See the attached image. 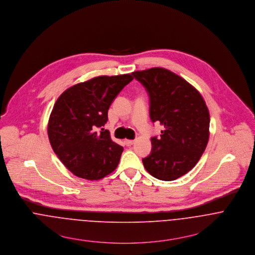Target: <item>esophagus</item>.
<instances>
[{
    "instance_id": "esophagus-1",
    "label": "esophagus",
    "mask_w": 255,
    "mask_h": 255,
    "mask_svg": "<svg viewBox=\"0 0 255 255\" xmlns=\"http://www.w3.org/2000/svg\"><path fill=\"white\" fill-rule=\"evenodd\" d=\"M134 140H124V142L126 145H132L134 143Z\"/></svg>"
}]
</instances>
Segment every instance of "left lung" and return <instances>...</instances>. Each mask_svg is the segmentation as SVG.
<instances>
[{"instance_id":"8db88e82","label":"left lung","mask_w":255,"mask_h":255,"mask_svg":"<svg viewBox=\"0 0 255 255\" xmlns=\"http://www.w3.org/2000/svg\"><path fill=\"white\" fill-rule=\"evenodd\" d=\"M132 74L148 93L151 121L164 126L160 138H151L143 166L158 180H176L196 166L207 145L208 109L194 86L168 69L153 67Z\"/></svg>"}]
</instances>
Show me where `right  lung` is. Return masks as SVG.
<instances>
[{
	"label": "right lung",
	"instance_id": "right-lung-1",
	"mask_svg": "<svg viewBox=\"0 0 255 255\" xmlns=\"http://www.w3.org/2000/svg\"><path fill=\"white\" fill-rule=\"evenodd\" d=\"M132 80L131 74L98 76L58 97L50 115L48 136L59 160L75 176L94 181L116 169L123 147L103 126L114 99Z\"/></svg>",
	"mask_w": 255,
	"mask_h": 255
}]
</instances>
